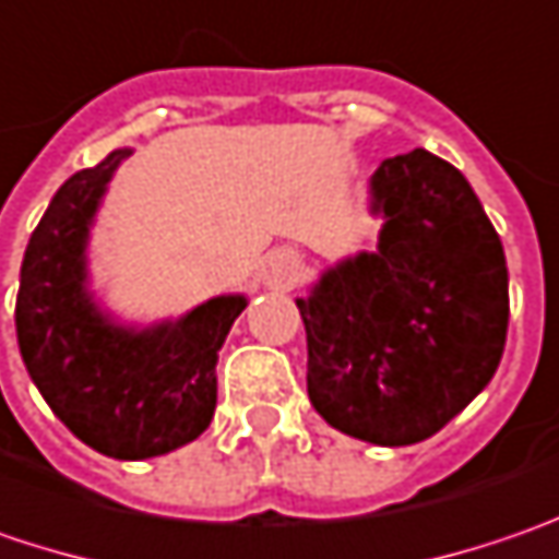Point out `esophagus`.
I'll use <instances>...</instances> for the list:
<instances>
[{"label":"esophagus","instance_id":"1","mask_svg":"<svg viewBox=\"0 0 559 559\" xmlns=\"http://www.w3.org/2000/svg\"><path fill=\"white\" fill-rule=\"evenodd\" d=\"M297 275H300V262L294 255H281V259H275V265H272L269 281L278 284V287H290L297 281Z\"/></svg>","mask_w":559,"mask_h":559}]
</instances>
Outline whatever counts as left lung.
<instances>
[{
	"label": "left lung",
	"instance_id": "1",
	"mask_svg": "<svg viewBox=\"0 0 559 559\" xmlns=\"http://www.w3.org/2000/svg\"><path fill=\"white\" fill-rule=\"evenodd\" d=\"M378 253L331 269L297 300L306 388L337 431L403 448L431 438L498 372L507 259L469 181L425 150L372 175Z\"/></svg>",
	"mask_w": 559,
	"mask_h": 559
}]
</instances>
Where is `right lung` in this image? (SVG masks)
<instances>
[{
    "mask_svg": "<svg viewBox=\"0 0 559 559\" xmlns=\"http://www.w3.org/2000/svg\"><path fill=\"white\" fill-rule=\"evenodd\" d=\"M115 150L61 183L21 262L14 328L24 366L49 409L84 444L115 460H146L200 438L215 413V362L243 297L197 306L178 325H109L84 290L90 218Z\"/></svg>",
    "mask_w": 559,
    "mask_h": 559,
    "instance_id": "right-lung-1",
    "label": "right lung"
}]
</instances>
